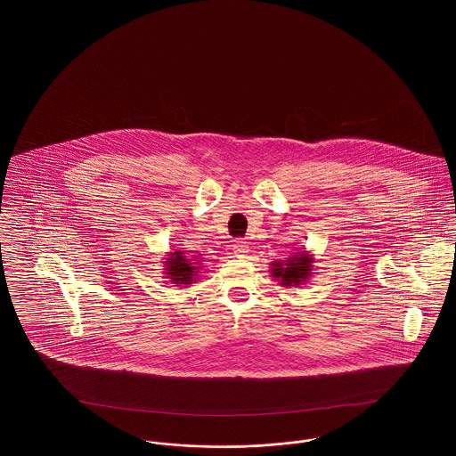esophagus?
I'll list each match as a JSON object with an SVG mask.
<instances>
[{"mask_svg":"<svg viewBox=\"0 0 456 456\" xmlns=\"http://www.w3.org/2000/svg\"><path fill=\"white\" fill-rule=\"evenodd\" d=\"M232 249H234V253L238 255V256H244L249 249H248V244L244 242V240H234V244H232Z\"/></svg>","mask_w":456,"mask_h":456,"instance_id":"obj_1","label":"esophagus"}]
</instances>
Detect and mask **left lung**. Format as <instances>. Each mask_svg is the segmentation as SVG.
I'll return each mask as SVG.
<instances>
[{"label":"left lung","mask_w":456,"mask_h":456,"mask_svg":"<svg viewBox=\"0 0 456 456\" xmlns=\"http://www.w3.org/2000/svg\"><path fill=\"white\" fill-rule=\"evenodd\" d=\"M311 263L313 258L307 255V251L294 253V256L283 261H272V277L281 281V285H301L311 277Z\"/></svg>","instance_id":"8db88e82"}]
</instances>
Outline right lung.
<instances>
[{
  "instance_id": "right-lung-1",
  "label": "right lung",
  "mask_w": 456,
  "mask_h": 456,
  "mask_svg": "<svg viewBox=\"0 0 456 456\" xmlns=\"http://www.w3.org/2000/svg\"><path fill=\"white\" fill-rule=\"evenodd\" d=\"M164 265H166V273L169 275L171 282L183 283V285L193 282L196 272L201 268V266H198L196 258L186 256L183 251L169 253V258L164 261Z\"/></svg>"
}]
</instances>
